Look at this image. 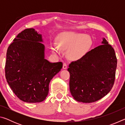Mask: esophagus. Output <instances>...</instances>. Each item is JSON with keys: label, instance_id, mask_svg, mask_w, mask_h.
Here are the masks:
<instances>
[{"label": "esophagus", "instance_id": "esophagus-1", "mask_svg": "<svg viewBox=\"0 0 125 125\" xmlns=\"http://www.w3.org/2000/svg\"><path fill=\"white\" fill-rule=\"evenodd\" d=\"M67 63H63V68L64 69H67Z\"/></svg>", "mask_w": 125, "mask_h": 125}]
</instances>
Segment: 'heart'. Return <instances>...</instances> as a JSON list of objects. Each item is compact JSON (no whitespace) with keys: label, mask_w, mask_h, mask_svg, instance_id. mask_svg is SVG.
I'll return each instance as SVG.
<instances>
[{"label":"heart","mask_w":125,"mask_h":125,"mask_svg":"<svg viewBox=\"0 0 125 125\" xmlns=\"http://www.w3.org/2000/svg\"><path fill=\"white\" fill-rule=\"evenodd\" d=\"M56 45H52L51 49L59 53L60 49L67 50L68 57L73 60L81 58L88 52L92 45L90 36L83 33L66 32L59 35L56 39Z\"/></svg>","instance_id":"b5f03b06"}]
</instances>
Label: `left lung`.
Listing matches in <instances>:
<instances>
[{
    "label": "left lung",
    "instance_id": "left-lung-1",
    "mask_svg": "<svg viewBox=\"0 0 125 125\" xmlns=\"http://www.w3.org/2000/svg\"><path fill=\"white\" fill-rule=\"evenodd\" d=\"M102 44L69 65V89L75 100L85 103L100 100L111 90L115 79L117 58L105 38Z\"/></svg>",
    "mask_w": 125,
    "mask_h": 125
}]
</instances>
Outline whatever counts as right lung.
<instances>
[{
  "label": "right lung",
  "instance_id": "add662e5",
  "mask_svg": "<svg viewBox=\"0 0 125 125\" xmlns=\"http://www.w3.org/2000/svg\"><path fill=\"white\" fill-rule=\"evenodd\" d=\"M42 35L34 29L19 33L8 48L5 72L12 92L24 102L40 103L47 97L51 79L63 67L45 58Z\"/></svg>",
  "mask_w": 125,
  "mask_h": 125
}]
</instances>
